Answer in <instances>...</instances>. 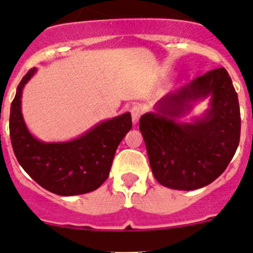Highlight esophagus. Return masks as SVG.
<instances>
[{
  "label": "esophagus",
  "mask_w": 253,
  "mask_h": 253,
  "mask_svg": "<svg viewBox=\"0 0 253 253\" xmlns=\"http://www.w3.org/2000/svg\"><path fill=\"white\" fill-rule=\"evenodd\" d=\"M143 113V109L142 106L139 105H134L131 108V116H132V121H133V124H137L138 120H139L140 115H142Z\"/></svg>",
  "instance_id": "esophagus-1"
}]
</instances>
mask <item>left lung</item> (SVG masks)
Instances as JSON below:
<instances>
[{"mask_svg":"<svg viewBox=\"0 0 253 253\" xmlns=\"http://www.w3.org/2000/svg\"><path fill=\"white\" fill-rule=\"evenodd\" d=\"M207 96L210 109L203 118L176 121L191 102ZM155 109L140 118L139 129L156 180L171 189L194 190L217 179L240 142V108L228 71L218 68L199 76L159 100Z\"/></svg>","mask_w":253,"mask_h":253,"instance_id":"8db88e82","label":"left lung"}]
</instances>
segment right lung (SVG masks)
<instances>
[{
	"label": "right lung",
	"instance_id": "right-lung-1",
	"mask_svg": "<svg viewBox=\"0 0 253 253\" xmlns=\"http://www.w3.org/2000/svg\"><path fill=\"white\" fill-rule=\"evenodd\" d=\"M36 73L30 69L18 84L10 105L9 134L18 162L37 184L57 195L93 191L109 177L120 142L132 128L131 114L100 122L70 142L43 143L26 128L21 115V93Z\"/></svg>",
	"mask_w": 253,
	"mask_h": 253
}]
</instances>
